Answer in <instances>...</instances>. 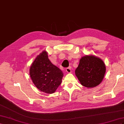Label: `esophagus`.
<instances>
[{"label": "esophagus", "mask_w": 124, "mask_h": 124, "mask_svg": "<svg viewBox=\"0 0 124 124\" xmlns=\"http://www.w3.org/2000/svg\"><path fill=\"white\" fill-rule=\"evenodd\" d=\"M66 71L67 73H71L72 70H71V68H70V67H69V68H67L66 69Z\"/></svg>", "instance_id": "esophagus-1"}]
</instances>
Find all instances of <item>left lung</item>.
Wrapping results in <instances>:
<instances>
[{"label": "left lung", "mask_w": 124, "mask_h": 124, "mask_svg": "<svg viewBox=\"0 0 124 124\" xmlns=\"http://www.w3.org/2000/svg\"><path fill=\"white\" fill-rule=\"evenodd\" d=\"M105 70V64L101 59L94 55H86L80 60L75 74L83 86L93 88L101 83Z\"/></svg>", "instance_id": "1"}]
</instances>
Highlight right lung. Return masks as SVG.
<instances>
[{"mask_svg": "<svg viewBox=\"0 0 124 124\" xmlns=\"http://www.w3.org/2000/svg\"><path fill=\"white\" fill-rule=\"evenodd\" d=\"M30 74L33 83L39 90L45 93H54L61 84L63 73L48 59L43 51L35 59L30 67Z\"/></svg>", "mask_w": 124, "mask_h": 124, "instance_id": "add662e5", "label": "right lung"}]
</instances>
